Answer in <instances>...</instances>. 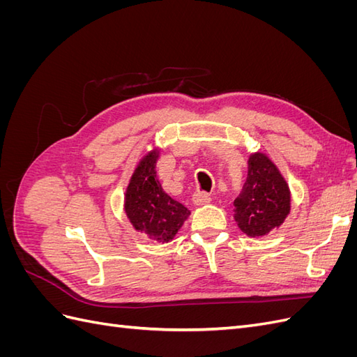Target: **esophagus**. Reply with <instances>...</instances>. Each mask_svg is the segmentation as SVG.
Returning a JSON list of instances; mask_svg holds the SVG:
<instances>
[{
    "instance_id": "esophagus-1",
    "label": "esophagus",
    "mask_w": 357,
    "mask_h": 357,
    "mask_svg": "<svg viewBox=\"0 0 357 357\" xmlns=\"http://www.w3.org/2000/svg\"><path fill=\"white\" fill-rule=\"evenodd\" d=\"M211 202V197L208 195V193H205V192H197L195 195H193V204L195 205H207V204H210Z\"/></svg>"
}]
</instances>
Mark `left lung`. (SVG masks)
Segmentation results:
<instances>
[{"mask_svg": "<svg viewBox=\"0 0 357 357\" xmlns=\"http://www.w3.org/2000/svg\"><path fill=\"white\" fill-rule=\"evenodd\" d=\"M234 219L252 238L280 228L290 213V189L282 172L265 153L248 158V172L240 197L234 201Z\"/></svg>", "mask_w": 357, "mask_h": 357, "instance_id": "1", "label": "left lung"}]
</instances>
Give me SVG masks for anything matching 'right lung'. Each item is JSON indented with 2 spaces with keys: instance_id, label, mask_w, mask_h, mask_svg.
I'll return each mask as SVG.
<instances>
[{
  "instance_id": "1",
  "label": "right lung",
  "mask_w": 357,
  "mask_h": 357,
  "mask_svg": "<svg viewBox=\"0 0 357 357\" xmlns=\"http://www.w3.org/2000/svg\"><path fill=\"white\" fill-rule=\"evenodd\" d=\"M159 149H153L138 162L125 193V213L138 232L150 240L168 243L190 215V211L172 199L156 178Z\"/></svg>"
}]
</instances>
